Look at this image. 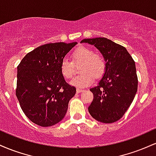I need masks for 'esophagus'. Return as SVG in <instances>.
<instances>
[{
  "label": "esophagus",
  "instance_id": "34e87169",
  "mask_svg": "<svg viewBox=\"0 0 156 156\" xmlns=\"http://www.w3.org/2000/svg\"><path fill=\"white\" fill-rule=\"evenodd\" d=\"M83 89H76V92H77V93H80V92H83Z\"/></svg>",
  "mask_w": 156,
  "mask_h": 156
}]
</instances>
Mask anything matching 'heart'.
Instances as JSON below:
<instances>
[{
  "instance_id": "heart-1",
  "label": "heart",
  "mask_w": 156,
  "mask_h": 156,
  "mask_svg": "<svg viewBox=\"0 0 156 156\" xmlns=\"http://www.w3.org/2000/svg\"><path fill=\"white\" fill-rule=\"evenodd\" d=\"M72 62L64 58L61 62L60 71L65 79H70L74 75V64H81L80 73L70 83L78 87H85L91 85L94 78H99L103 76L105 69L104 58L89 48L80 46L73 52Z\"/></svg>"
}]
</instances>
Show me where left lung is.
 Segmentation results:
<instances>
[{
	"label": "left lung",
	"instance_id": "8db88e82",
	"mask_svg": "<svg viewBox=\"0 0 156 156\" xmlns=\"http://www.w3.org/2000/svg\"><path fill=\"white\" fill-rule=\"evenodd\" d=\"M99 50L105 62V73L97 87L89 114L96 120L112 123L121 119L133 102L138 88L136 64L126 48L103 37L80 42Z\"/></svg>",
	"mask_w": 156,
	"mask_h": 156
}]
</instances>
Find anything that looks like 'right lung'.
Returning <instances> with one entry per match:
<instances>
[{
    "label": "right lung",
    "instance_id": "1",
    "mask_svg": "<svg viewBox=\"0 0 156 156\" xmlns=\"http://www.w3.org/2000/svg\"><path fill=\"white\" fill-rule=\"evenodd\" d=\"M77 42L41 45L25 55L17 67L16 95L23 112L42 127L63 119L76 92L60 71L61 62Z\"/></svg>",
    "mask_w": 156,
    "mask_h": 156
}]
</instances>
